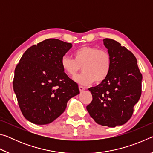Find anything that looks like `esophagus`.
<instances>
[{
    "label": "esophagus",
    "instance_id": "esophagus-1",
    "mask_svg": "<svg viewBox=\"0 0 153 153\" xmlns=\"http://www.w3.org/2000/svg\"><path fill=\"white\" fill-rule=\"evenodd\" d=\"M79 91L81 92H82L84 91V90H85V88H84V87H83V86H79Z\"/></svg>",
    "mask_w": 153,
    "mask_h": 153
}]
</instances>
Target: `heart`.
I'll return each instance as SVG.
<instances>
[{
  "instance_id": "1",
  "label": "heart",
  "mask_w": 153,
  "mask_h": 153,
  "mask_svg": "<svg viewBox=\"0 0 153 153\" xmlns=\"http://www.w3.org/2000/svg\"><path fill=\"white\" fill-rule=\"evenodd\" d=\"M74 59L66 55L61 59V66L69 76L74 77L82 69V73L75 80L79 84L86 86L94 82H100L107 78L111 68L110 54L103 49L85 46L73 53Z\"/></svg>"
}]
</instances>
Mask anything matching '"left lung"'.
Returning a JSON list of instances; mask_svg holds the SVG:
<instances>
[{
  "mask_svg": "<svg viewBox=\"0 0 153 153\" xmlns=\"http://www.w3.org/2000/svg\"><path fill=\"white\" fill-rule=\"evenodd\" d=\"M103 44L111 55V68L107 78L88 89L92 100L86 109L98 124L114 128L132 115L141 96L142 76L131 52L109 38Z\"/></svg>",
  "mask_w": 153,
  "mask_h": 153,
  "instance_id": "left-lung-1",
  "label": "left lung"
}]
</instances>
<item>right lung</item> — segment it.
I'll use <instances>...</instances> for the list:
<instances>
[{"mask_svg":"<svg viewBox=\"0 0 153 153\" xmlns=\"http://www.w3.org/2000/svg\"><path fill=\"white\" fill-rule=\"evenodd\" d=\"M72 44L46 39L25 52L15 69L13 86L23 115L37 125L50 123L79 94L78 86L63 71L61 59Z\"/></svg>","mask_w":153,"mask_h":153,"instance_id":"add662e5","label":"right lung"}]
</instances>
